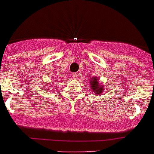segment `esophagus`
<instances>
[{"mask_svg":"<svg viewBox=\"0 0 154 154\" xmlns=\"http://www.w3.org/2000/svg\"><path fill=\"white\" fill-rule=\"evenodd\" d=\"M79 74H80V73H79V72H76V73H74V74H73V77H74L75 79H76V78H78V76H79Z\"/></svg>","mask_w":154,"mask_h":154,"instance_id":"1","label":"esophagus"}]
</instances>
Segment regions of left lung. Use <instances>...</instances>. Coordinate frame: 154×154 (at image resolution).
Returning a JSON list of instances; mask_svg holds the SVG:
<instances>
[{
  "instance_id": "8db88e82",
  "label": "left lung",
  "mask_w": 154,
  "mask_h": 154,
  "mask_svg": "<svg viewBox=\"0 0 154 154\" xmlns=\"http://www.w3.org/2000/svg\"><path fill=\"white\" fill-rule=\"evenodd\" d=\"M90 83H91V89H93V91L96 94H100L101 93L103 92V85L98 82L96 77H94L90 81Z\"/></svg>"
}]
</instances>
